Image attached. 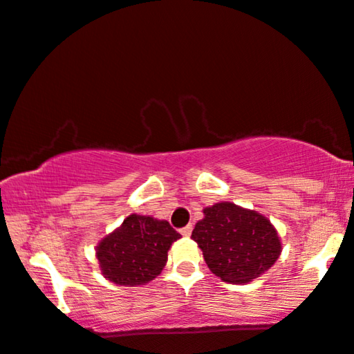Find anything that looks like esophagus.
<instances>
[{
    "mask_svg": "<svg viewBox=\"0 0 354 354\" xmlns=\"http://www.w3.org/2000/svg\"><path fill=\"white\" fill-rule=\"evenodd\" d=\"M180 233L183 234V236H189V234L192 233V225H186L185 228L180 230Z\"/></svg>",
    "mask_w": 354,
    "mask_h": 354,
    "instance_id": "1",
    "label": "esophagus"
}]
</instances>
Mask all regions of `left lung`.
Listing matches in <instances>:
<instances>
[{
    "instance_id": "1",
    "label": "left lung",
    "mask_w": 354,
    "mask_h": 354,
    "mask_svg": "<svg viewBox=\"0 0 354 354\" xmlns=\"http://www.w3.org/2000/svg\"><path fill=\"white\" fill-rule=\"evenodd\" d=\"M191 238L199 244L212 273L226 283H249L280 257L281 243L275 226L256 210L232 202L204 209Z\"/></svg>"
}]
</instances>
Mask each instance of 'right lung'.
I'll list each match as a JSON object with an SVG mask.
<instances>
[{"instance_id":"add662e5","label":"right lung","mask_w":354,"mask_h":354,"mask_svg":"<svg viewBox=\"0 0 354 354\" xmlns=\"http://www.w3.org/2000/svg\"><path fill=\"white\" fill-rule=\"evenodd\" d=\"M180 238L167 220L129 215L98 243L97 259L103 277L124 286L149 283L163 270L168 249Z\"/></svg>"}]
</instances>
